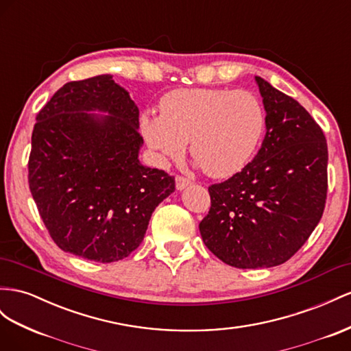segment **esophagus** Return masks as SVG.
Listing matches in <instances>:
<instances>
[{
	"mask_svg": "<svg viewBox=\"0 0 351 351\" xmlns=\"http://www.w3.org/2000/svg\"><path fill=\"white\" fill-rule=\"evenodd\" d=\"M191 180L189 178H186V177H176V187H177V191H184V189L187 187V186H191Z\"/></svg>",
	"mask_w": 351,
	"mask_h": 351,
	"instance_id": "34e87169",
	"label": "esophagus"
}]
</instances>
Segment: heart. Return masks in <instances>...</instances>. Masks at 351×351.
I'll return each mask as SVG.
<instances>
[{
    "label": "heart",
    "mask_w": 351,
    "mask_h": 351,
    "mask_svg": "<svg viewBox=\"0 0 351 351\" xmlns=\"http://www.w3.org/2000/svg\"><path fill=\"white\" fill-rule=\"evenodd\" d=\"M160 115L141 117L140 128L160 162L182 158L187 141L204 171L230 177L250 162L266 127V113L250 91L180 88L159 103Z\"/></svg>",
    "instance_id": "heart-1"
}]
</instances>
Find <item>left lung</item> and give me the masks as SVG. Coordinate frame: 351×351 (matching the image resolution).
Returning <instances> with one entry per match:
<instances>
[{"mask_svg":"<svg viewBox=\"0 0 351 351\" xmlns=\"http://www.w3.org/2000/svg\"><path fill=\"white\" fill-rule=\"evenodd\" d=\"M266 110L261 149L241 173L210 186L199 224L215 257L238 269L288 261L319 224L328 191L324 131L297 100L255 77Z\"/></svg>","mask_w":351,"mask_h":351,"instance_id":"1","label":"left lung"}]
</instances>
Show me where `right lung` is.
I'll return each mask as SVG.
<instances>
[{
  "label": "right lung",
  "mask_w": 351,
  "mask_h": 351,
  "mask_svg": "<svg viewBox=\"0 0 351 351\" xmlns=\"http://www.w3.org/2000/svg\"><path fill=\"white\" fill-rule=\"evenodd\" d=\"M141 146L138 108L109 73L64 84L40 110L29 189L60 250L113 263L143 242L176 182L140 162Z\"/></svg>",
  "instance_id": "1"
}]
</instances>
